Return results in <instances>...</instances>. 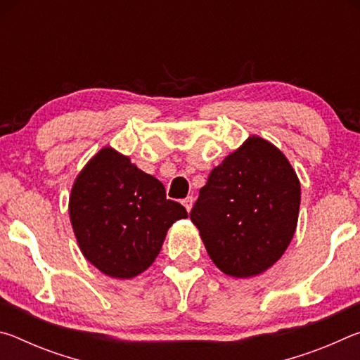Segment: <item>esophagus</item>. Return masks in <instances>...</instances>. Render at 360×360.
Segmentation results:
<instances>
[{
    "label": "esophagus",
    "instance_id": "1",
    "mask_svg": "<svg viewBox=\"0 0 360 360\" xmlns=\"http://www.w3.org/2000/svg\"><path fill=\"white\" fill-rule=\"evenodd\" d=\"M182 205L186 206L187 211H191L192 206H193V197H187V198L182 200Z\"/></svg>",
    "mask_w": 360,
    "mask_h": 360
}]
</instances>
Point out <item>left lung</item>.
<instances>
[{
	"label": "left lung",
	"instance_id": "1",
	"mask_svg": "<svg viewBox=\"0 0 360 360\" xmlns=\"http://www.w3.org/2000/svg\"><path fill=\"white\" fill-rule=\"evenodd\" d=\"M298 208L300 182L288 158L271 143L251 136L210 173L191 219L219 270L249 278L288 249Z\"/></svg>",
	"mask_w": 360,
	"mask_h": 360
}]
</instances>
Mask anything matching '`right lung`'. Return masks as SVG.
Masks as SVG:
<instances>
[{
  "label": "right lung",
  "instance_id": "1",
  "mask_svg": "<svg viewBox=\"0 0 360 360\" xmlns=\"http://www.w3.org/2000/svg\"><path fill=\"white\" fill-rule=\"evenodd\" d=\"M186 217L184 206L167 198L160 181L111 148L85 165L70 197L84 257L111 278L143 273L160 252L168 229Z\"/></svg>",
  "mask_w": 360,
  "mask_h": 360
}]
</instances>
